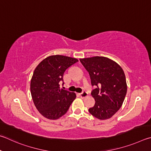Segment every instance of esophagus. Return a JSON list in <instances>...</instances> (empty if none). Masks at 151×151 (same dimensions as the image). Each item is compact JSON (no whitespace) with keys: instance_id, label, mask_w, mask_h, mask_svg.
Here are the masks:
<instances>
[{"instance_id":"1","label":"esophagus","mask_w":151,"mask_h":151,"mask_svg":"<svg viewBox=\"0 0 151 151\" xmlns=\"http://www.w3.org/2000/svg\"><path fill=\"white\" fill-rule=\"evenodd\" d=\"M80 97H81V98H85L86 97L88 96V93H87L86 91H83L82 93H81L80 94Z\"/></svg>"}]
</instances>
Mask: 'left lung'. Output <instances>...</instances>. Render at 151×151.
I'll return each mask as SVG.
<instances>
[{
  "mask_svg": "<svg viewBox=\"0 0 151 151\" xmlns=\"http://www.w3.org/2000/svg\"><path fill=\"white\" fill-rule=\"evenodd\" d=\"M88 71L96 101L89 112L99 119H109L122 106L127 90L125 73L121 66L109 58L95 56L80 59Z\"/></svg>",
  "mask_w": 151,
  "mask_h": 151,
  "instance_id": "8db88e82",
  "label": "left lung"
}]
</instances>
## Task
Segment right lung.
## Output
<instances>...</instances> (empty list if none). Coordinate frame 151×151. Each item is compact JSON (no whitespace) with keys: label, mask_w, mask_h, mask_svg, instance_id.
Here are the masks:
<instances>
[{"label":"right lung","mask_w":151,"mask_h":151,"mask_svg":"<svg viewBox=\"0 0 151 151\" xmlns=\"http://www.w3.org/2000/svg\"><path fill=\"white\" fill-rule=\"evenodd\" d=\"M78 62L76 58L50 55L37 65L30 82V91L36 109L44 117L58 119L70 108L75 93L60 89L65 71Z\"/></svg>","instance_id":"1"}]
</instances>
